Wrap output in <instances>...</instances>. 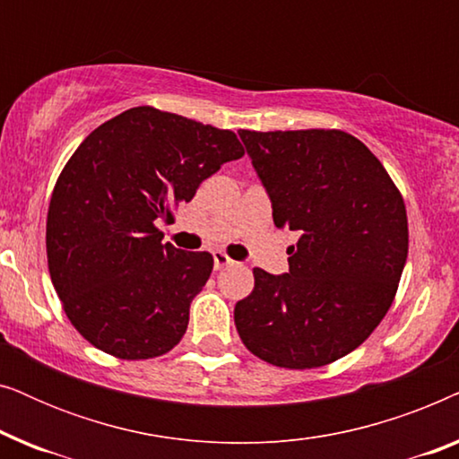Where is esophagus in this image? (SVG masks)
I'll return each mask as SVG.
<instances>
[{
    "label": "esophagus",
    "instance_id": "1",
    "mask_svg": "<svg viewBox=\"0 0 459 459\" xmlns=\"http://www.w3.org/2000/svg\"><path fill=\"white\" fill-rule=\"evenodd\" d=\"M212 261H215V269H223V267L234 265V261H231L230 256L223 253V250H215V253H212Z\"/></svg>",
    "mask_w": 459,
    "mask_h": 459
}]
</instances>
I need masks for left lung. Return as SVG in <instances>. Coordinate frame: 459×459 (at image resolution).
Returning a JSON list of instances; mask_svg holds the SVG:
<instances>
[{"label": "left lung", "mask_w": 459, "mask_h": 459, "mask_svg": "<svg viewBox=\"0 0 459 459\" xmlns=\"http://www.w3.org/2000/svg\"><path fill=\"white\" fill-rule=\"evenodd\" d=\"M273 209L297 231L288 273L255 267L234 322L259 359L322 368L355 351L386 316L407 259L403 198L366 143L338 129L238 131Z\"/></svg>", "instance_id": "8db88e82"}]
</instances>
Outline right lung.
Wrapping results in <instances>:
<instances>
[{
  "label": "right lung",
  "instance_id": "obj_1",
  "mask_svg": "<svg viewBox=\"0 0 459 459\" xmlns=\"http://www.w3.org/2000/svg\"><path fill=\"white\" fill-rule=\"evenodd\" d=\"M240 156L234 131L152 106L125 110L81 142L56 181L46 247L52 284L85 341L131 361L181 341L212 256L162 244L156 225Z\"/></svg>",
  "mask_w": 459,
  "mask_h": 459
}]
</instances>
